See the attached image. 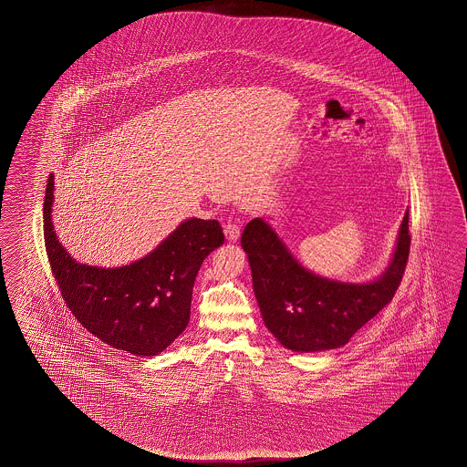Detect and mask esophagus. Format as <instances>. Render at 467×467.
Instances as JSON below:
<instances>
[{
  "instance_id": "34e87169",
  "label": "esophagus",
  "mask_w": 467,
  "mask_h": 467,
  "mask_svg": "<svg viewBox=\"0 0 467 467\" xmlns=\"http://www.w3.org/2000/svg\"><path fill=\"white\" fill-rule=\"evenodd\" d=\"M224 234H226L228 241L236 243L239 236H241V228L234 222H228L224 224Z\"/></svg>"
}]
</instances>
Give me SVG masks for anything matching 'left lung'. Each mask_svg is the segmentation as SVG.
I'll return each instance as SVG.
<instances>
[{
  "label": "left lung",
  "instance_id": "8db88e82",
  "mask_svg": "<svg viewBox=\"0 0 467 467\" xmlns=\"http://www.w3.org/2000/svg\"><path fill=\"white\" fill-rule=\"evenodd\" d=\"M409 210L388 270L373 283L327 280L301 267L262 218L247 223L241 245L268 330L295 352L342 347L394 298L410 253Z\"/></svg>",
  "mask_w": 467,
  "mask_h": 467
}]
</instances>
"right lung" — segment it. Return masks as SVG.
<instances>
[{"label": "right lung", "mask_w": 467, "mask_h": 467, "mask_svg": "<svg viewBox=\"0 0 467 467\" xmlns=\"http://www.w3.org/2000/svg\"><path fill=\"white\" fill-rule=\"evenodd\" d=\"M54 174L44 202V239L63 301L92 336L125 352L154 357L184 332L192 288L208 254L224 241L216 220L191 218L153 253L130 265L100 268L78 264L52 226Z\"/></svg>", "instance_id": "1"}]
</instances>
